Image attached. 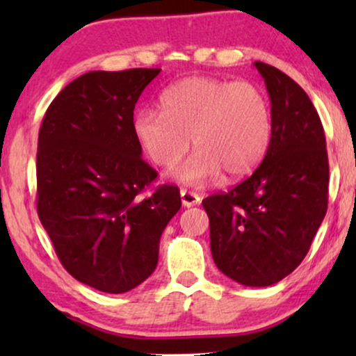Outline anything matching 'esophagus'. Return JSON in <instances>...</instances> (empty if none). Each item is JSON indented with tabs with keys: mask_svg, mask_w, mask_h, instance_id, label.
I'll return each instance as SVG.
<instances>
[{
	"mask_svg": "<svg viewBox=\"0 0 356 356\" xmlns=\"http://www.w3.org/2000/svg\"><path fill=\"white\" fill-rule=\"evenodd\" d=\"M179 194H181V202H183L184 207L197 206V204L201 202V197H199L196 193L188 191V189H181V191H179Z\"/></svg>",
	"mask_w": 356,
	"mask_h": 356,
	"instance_id": "obj_1",
	"label": "esophagus"
}]
</instances>
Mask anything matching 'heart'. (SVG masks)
Here are the masks:
<instances>
[{
    "instance_id": "heart-1",
    "label": "heart",
    "mask_w": 356,
    "mask_h": 356,
    "mask_svg": "<svg viewBox=\"0 0 356 356\" xmlns=\"http://www.w3.org/2000/svg\"><path fill=\"white\" fill-rule=\"evenodd\" d=\"M162 110H143L134 134L159 167H173L193 144L196 154L172 170V178L204 186L225 172L250 175L264 157L270 139V108L266 95L250 82L188 77L162 97Z\"/></svg>"
}]
</instances>
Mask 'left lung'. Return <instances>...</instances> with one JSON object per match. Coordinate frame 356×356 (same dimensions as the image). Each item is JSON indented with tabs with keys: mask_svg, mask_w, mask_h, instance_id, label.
<instances>
[{
	"mask_svg": "<svg viewBox=\"0 0 356 356\" xmlns=\"http://www.w3.org/2000/svg\"><path fill=\"white\" fill-rule=\"evenodd\" d=\"M270 99V140L256 172L202 201L218 270L246 286H269L308 254L327 212L329 162L318 111L280 70L254 61Z\"/></svg>",
	"mask_w": 356,
	"mask_h": 356,
	"instance_id": "1",
	"label": "left lung"
}]
</instances>
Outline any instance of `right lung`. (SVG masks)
<instances>
[{"label":"right lung","mask_w":356,"mask_h":356,"mask_svg":"<svg viewBox=\"0 0 356 356\" xmlns=\"http://www.w3.org/2000/svg\"><path fill=\"white\" fill-rule=\"evenodd\" d=\"M159 74L86 72L56 95L38 133V217L65 269L105 293L152 274L160 236L181 207L170 184L139 197L157 172L140 157L134 106Z\"/></svg>","instance_id":"obj_1"}]
</instances>
